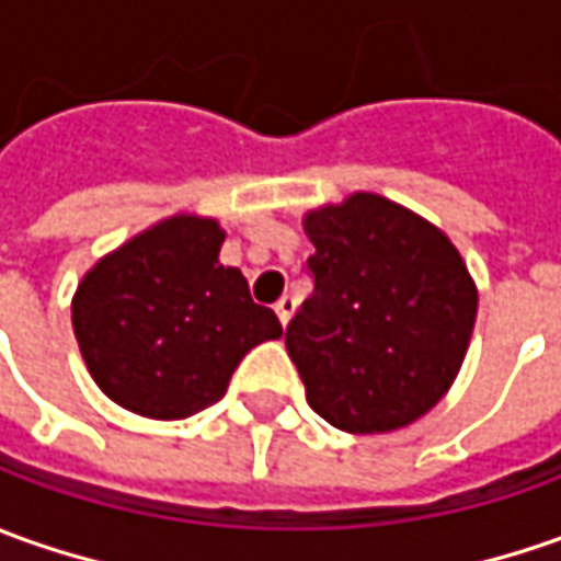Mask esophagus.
I'll list each match as a JSON object with an SVG mask.
<instances>
[{"label":"esophagus","instance_id":"esophagus-1","mask_svg":"<svg viewBox=\"0 0 561 561\" xmlns=\"http://www.w3.org/2000/svg\"><path fill=\"white\" fill-rule=\"evenodd\" d=\"M295 307H298V300L291 298V295H282V298L276 300V317H279L282 325H288V322H291V317H295Z\"/></svg>","mask_w":561,"mask_h":561}]
</instances>
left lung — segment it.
Instances as JSON below:
<instances>
[{
	"mask_svg": "<svg viewBox=\"0 0 561 561\" xmlns=\"http://www.w3.org/2000/svg\"><path fill=\"white\" fill-rule=\"evenodd\" d=\"M313 295L285 329L307 403L351 435L415 422L450 391L478 313L454 242L373 192L304 217Z\"/></svg>",
	"mask_w": 561,
	"mask_h": 561,
	"instance_id": "obj_1",
	"label": "left lung"
}]
</instances>
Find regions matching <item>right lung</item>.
I'll list each match as a JSON object with an SVG mask.
<instances>
[{
	"label": "right lung",
	"mask_w": 561,
	"mask_h": 561,
	"mask_svg": "<svg viewBox=\"0 0 561 561\" xmlns=\"http://www.w3.org/2000/svg\"><path fill=\"white\" fill-rule=\"evenodd\" d=\"M217 220L176 214L89 270L73 304V335L95 385L148 419L214 407L242 357L282 335L251 300L242 270L222 266Z\"/></svg>",
	"instance_id": "right-lung-1"
}]
</instances>
